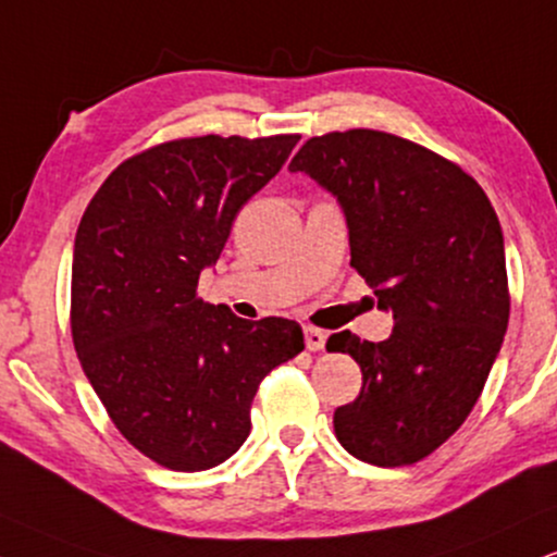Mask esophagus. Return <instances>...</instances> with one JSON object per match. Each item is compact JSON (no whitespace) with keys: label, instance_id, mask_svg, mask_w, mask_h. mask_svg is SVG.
Segmentation results:
<instances>
[{"label":"esophagus","instance_id":"obj_1","mask_svg":"<svg viewBox=\"0 0 557 557\" xmlns=\"http://www.w3.org/2000/svg\"><path fill=\"white\" fill-rule=\"evenodd\" d=\"M302 336H306V347L311 351H319L326 347V331L315 326H302Z\"/></svg>","mask_w":557,"mask_h":557}]
</instances>
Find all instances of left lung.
Here are the masks:
<instances>
[{"label": "left lung", "instance_id": "left-lung-1", "mask_svg": "<svg viewBox=\"0 0 557 557\" xmlns=\"http://www.w3.org/2000/svg\"><path fill=\"white\" fill-rule=\"evenodd\" d=\"M290 172L339 197L349 264L396 319L385 342L329 336L362 370L360 396L334 411L336 440L370 466H413L462 426L502 349L511 298L496 210L460 164L385 131L308 138Z\"/></svg>", "mask_w": 557, "mask_h": 557}]
</instances>
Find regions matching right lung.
Returning a JSON list of instances; mask_svg holds the SVG:
<instances>
[{
  "label": "right lung",
  "mask_w": 557,
  "mask_h": 557,
  "mask_svg": "<svg viewBox=\"0 0 557 557\" xmlns=\"http://www.w3.org/2000/svg\"><path fill=\"white\" fill-rule=\"evenodd\" d=\"M298 140H164L112 169L84 210L74 349L117 432L161 468L195 473L228 460L251 432L259 383L302 351L295 321H244L197 298L238 210Z\"/></svg>",
  "instance_id": "1"
}]
</instances>
